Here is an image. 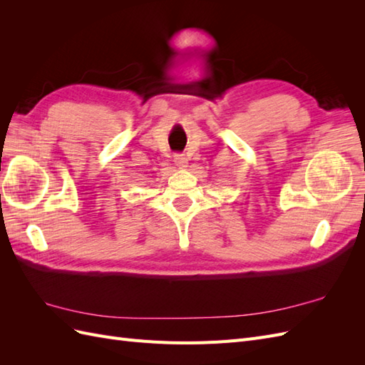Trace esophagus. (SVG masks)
<instances>
[{
    "label": "esophagus",
    "instance_id": "esophagus-1",
    "mask_svg": "<svg viewBox=\"0 0 365 365\" xmlns=\"http://www.w3.org/2000/svg\"><path fill=\"white\" fill-rule=\"evenodd\" d=\"M173 161L176 164V168H180V169L187 168V158H185L184 153H176V155L173 157Z\"/></svg>",
    "mask_w": 365,
    "mask_h": 365
}]
</instances>
